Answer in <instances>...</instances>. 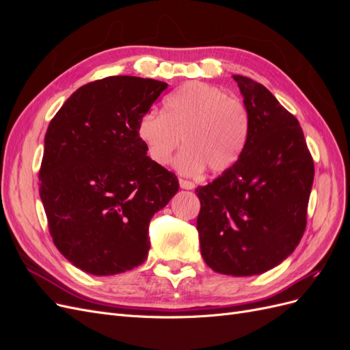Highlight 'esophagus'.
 <instances>
[{
	"label": "esophagus",
	"instance_id": "34e87169",
	"mask_svg": "<svg viewBox=\"0 0 350 350\" xmlns=\"http://www.w3.org/2000/svg\"><path fill=\"white\" fill-rule=\"evenodd\" d=\"M179 185H181V188H184V189L194 188V184L191 181H187V179H183V178H179Z\"/></svg>",
	"mask_w": 350,
	"mask_h": 350
}]
</instances>
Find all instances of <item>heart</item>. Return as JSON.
<instances>
[{
  "instance_id": "heart-1",
  "label": "heart",
  "mask_w": 350,
  "mask_h": 350,
  "mask_svg": "<svg viewBox=\"0 0 350 350\" xmlns=\"http://www.w3.org/2000/svg\"><path fill=\"white\" fill-rule=\"evenodd\" d=\"M137 134L156 165H166L184 140L175 166L196 175L207 166L225 172L241 156L248 137V113L237 98L207 83L191 81L163 102V112H146Z\"/></svg>"
}]
</instances>
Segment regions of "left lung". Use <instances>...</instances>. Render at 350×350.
<instances>
[{
  "label": "left lung",
  "mask_w": 350,
  "mask_h": 350,
  "mask_svg": "<svg viewBox=\"0 0 350 350\" xmlns=\"http://www.w3.org/2000/svg\"><path fill=\"white\" fill-rule=\"evenodd\" d=\"M248 113L238 161L197 187V230L210 269L252 276L288 258L305 232L314 161L298 120L262 86L234 76Z\"/></svg>",
  "instance_id": "8db88e82"
}]
</instances>
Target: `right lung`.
<instances>
[{
  "instance_id": "add662e5",
  "label": "right lung",
  "mask_w": 350,
  "mask_h": 350,
  "mask_svg": "<svg viewBox=\"0 0 350 350\" xmlns=\"http://www.w3.org/2000/svg\"><path fill=\"white\" fill-rule=\"evenodd\" d=\"M163 81L111 76L84 84L51 120L39 169L49 234L72 266L111 276L146 261L149 224L179 188L137 134Z\"/></svg>"
}]
</instances>
